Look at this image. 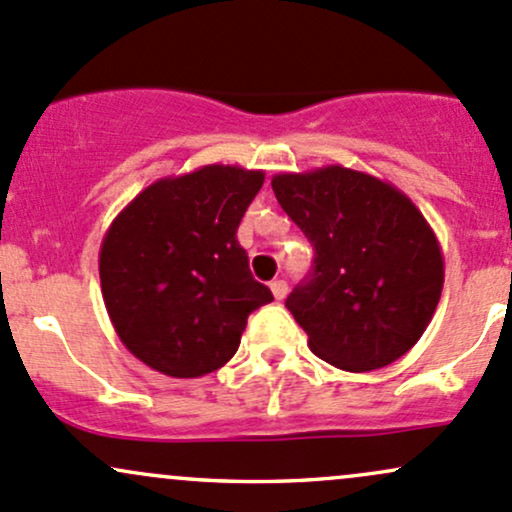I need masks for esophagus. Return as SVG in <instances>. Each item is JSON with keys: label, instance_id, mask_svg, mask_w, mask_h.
<instances>
[{"label": "esophagus", "instance_id": "1", "mask_svg": "<svg viewBox=\"0 0 512 512\" xmlns=\"http://www.w3.org/2000/svg\"><path fill=\"white\" fill-rule=\"evenodd\" d=\"M270 289H272L274 299H277V301H282L289 292V287H287V282H284V279H274V282L270 284Z\"/></svg>", "mask_w": 512, "mask_h": 512}]
</instances>
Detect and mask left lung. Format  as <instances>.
<instances>
[{
    "mask_svg": "<svg viewBox=\"0 0 512 512\" xmlns=\"http://www.w3.org/2000/svg\"><path fill=\"white\" fill-rule=\"evenodd\" d=\"M272 191L314 245L309 277L287 297L311 351L351 373L395 363L427 331L444 287L439 240L419 208L346 166L277 174Z\"/></svg>",
    "mask_w": 512,
    "mask_h": 512,
    "instance_id": "obj_1",
    "label": "left lung"
}]
</instances>
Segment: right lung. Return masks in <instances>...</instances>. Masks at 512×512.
Instances as JSON below:
<instances>
[{
    "instance_id": "obj_1",
    "label": "right lung",
    "mask_w": 512,
    "mask_h": 512,
    "mask_svg": "<svg viewBox=\"0 0 512 512\" xmlns=\"http://www.w3.org/2000/svg\"><path fill=\"white\" fill-rule=\"evenodd\" d=\"M265 174L208 164L144 188L100 245V287L117 336L169 378H201L240 346L274 299L252 277L238 225Z\"/></svg>"
}]
</instances>
